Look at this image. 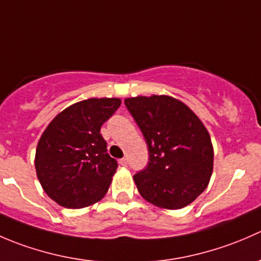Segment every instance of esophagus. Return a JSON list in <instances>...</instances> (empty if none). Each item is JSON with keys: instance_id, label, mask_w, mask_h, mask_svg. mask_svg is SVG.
<instances>
[{"instance_id": "34e87169", "label": "esophagus", "mask_w": 261, "mask_h": 261, "mask_svg": "<svg viewBox=\"0 0 261 261\" xmlns=\"http://www.w3.org/2000/svg\"><path fill=\"white\" fill-rule=\"evenodd\" d=\"M120 163L121 165H123V167H126V165H127V159H126V158H122V159H120Z\"/></svg>"}]
</instances>
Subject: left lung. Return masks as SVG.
<instances>
[{
  "mask_svg": "<svg viewBox=\"0 0 261 261\" xmlns=\"http://www.w3.org/2000/svg\"><path fill=\"white\" fill-rule=\"evenodd\" d=\"M149 149L146 169L134 175L139 193L154 206L179 210L208 186L213 170L211 136L198 116L174 97L125 99Z\"/></svg>",
  "mask_w": 261,
  "mask_h": 261,
  "instance_id": "obj_1",
  "label": "left lung"
}]
</instances>
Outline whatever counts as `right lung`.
<instances>
[{"label":"right lung","instance_id":"1","mask_svg":"<svg viewBox=\"0 0 261 261\" xmlns=\"http://www.w3.org/2000/svg\"><path fill=\"white\" fill-rule=\"evenodd\" d=\"M120 98H88L63 110L38 143L35 169L44 192L65 208H83L109 191L117 162L107 154L101 126Z\"/></svg>","mask_w":261,"mask_h":261}]
</instances>
